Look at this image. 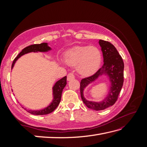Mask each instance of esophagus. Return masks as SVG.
<instances>
[{
    "label": "esophagus",
    "instance_id": "1",
    "mask_svg": "<svg viewBox=\"0 0 147 147\" xmlns=\"http://www.w3.org/2000/svg\"><path fill=\"white\" fill-rule=\"evenodd\" d=\"M73 79H74V76L73 73H69L67 74V81H70Z\"/></svg>",
    "mask_w": 147,
    "mask_h": 147
}]
</instances>
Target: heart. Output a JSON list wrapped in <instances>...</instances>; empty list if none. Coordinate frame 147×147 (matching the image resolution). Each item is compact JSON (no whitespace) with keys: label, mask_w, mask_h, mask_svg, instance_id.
I'll list each match as a JSON object with an SVG mask.
<instances>
[{"label":"heart","mask_w":147,"mask_h":147,"mask_svg":"<svg viewBox=\"0 0 147 147\" xmlns=\"http://www.w3.org/2000/svg\"><path fill=\"white\" fill-rule=\"evenodd\" d=\"M102 61L100 51L93 46L76 47L65 55V61L71 66H76L80 75L88 76L98 69Z\"/></svg>","instance_id":"1"}]
</instances>
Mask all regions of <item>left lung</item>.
I'll return each mask as SVG.
<instances>
[{"label": "left lung", "instance_id": "8db88e82", "mask_svg": "<svg viewBox=\"0 0 147 147\" xmlns=\"http://www.w3.org/2000/svg\"><path fill=\"white\" fill-rule=\"evenodd\" d=\"M101 47L104 64L93 75L82 79L80 83L81 97L84 104L88 108L95 111H102L113 105L117 100L124 82V62L117 49L110 42L99 40ZM106 76L110 83L107 96L100 102L90 101L84 96L83 92L86 87L100 77Z\"/></svg>", "mask_w": 147, "mask_h": 147}]
</instances>
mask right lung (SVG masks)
I'll use <instances>...</instances> for the list:
<instances>
[{"mask_svg":"<svg viewBox=\"0 0 147 147\" xmlns=\"http://www.w3.org/2000/svg\"><path fill=\"white\" fill-rule=\"evenodd\" d=\"M51 50L52 49L51 48V47L49 46L47 43H40V44H34L26 47V48L22 50V51L15 58L13 62H12L11 69H12V68L14 67V64L18 60V59H20L21 56H23L24 54H28V53L30 52H47L51 51ZM66 80L67 77L64 76L61 80H58L55 83L54 86L52 87L53 99L47 107L40 109V110H29V109H26V108L23 107L22 105L21 107L24 109V110H26L28 112L33 115H45L51 113L52 112L54 111L57 108L59 103L61 102L62 90H63L65 86L67 84Z\"/></svg>","mask_w":147,"mask_h":147,"instance_id":"right-lung-1","label":"right lung"}]
</instances>
